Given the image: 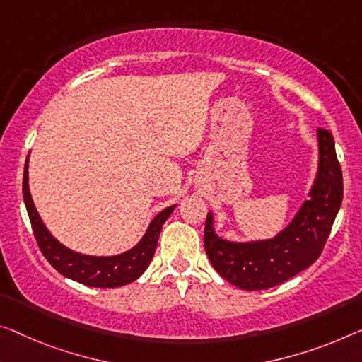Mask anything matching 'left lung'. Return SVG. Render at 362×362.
<instances>
[{
    "label": "left lung",
    "mask_w": 362,
    "mask_h": 362,
    "mask_svg": "<svg viewBox=\"0 0 362 362\" xmlns=\"http://www.w3.org/2000/svg\"><path fill=\"white\" fill-rule=\"evenodd\" d=\"M317 172L294 218L269 239L237 242L216 234L209 209L204 249L221 276L245 291L278 286L314 263L323 250L343 199V175L330 132L317 128Z\"/></svg>",
    "instance_id": "left-lung-1"
}]
</instances>
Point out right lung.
<instances>
[{
    "label": "right lung",
    "mask_w": 362,
    "mask_h": 362,
    "mask_svg": "<svg viewBox=\"0 0 362 362\" xmlns=\"http://www.w3.org/2000/svg\"><path fill=\"white\" fill-rule=\"evenodd\" d=\"M23 195L32 230H34L35 240L43 257L63 276L84 286H90V288H120V286L136 281L153 260L163 224L177 206V204H172L156 214L146 233L129 250L117 253V255H86L63 245L42 221L29 188V156L24 165Z\"/></svg>",
    "instance_id": "add662e5"
}]
</instances>
